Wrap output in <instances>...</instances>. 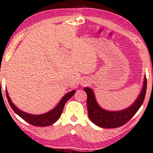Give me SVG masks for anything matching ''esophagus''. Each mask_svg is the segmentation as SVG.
Wrapping results in <instances>:
<instances>
[{
  "instance_id": "34e87169",
  "label": "esophagus",
  "mask_w": 153,
  "mask_h": 153,
  "mask_svg": "<svg viewBox=\"0 0 153 153\" xmlns=\"http://www.w3.org/2000/svg\"><path fill=\"white\" fill-rule=\"evenodd\" d=\"M89 84V80L88 79H84V80H82V82H81L82 86H86V85Z\"/></svg>"
}]
</instances>
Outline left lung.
I'll use <instances>...</instances> for the list:
<instances>
[{
	"label": "left lung",
	"instance_id": "left-lung-1",
	"mask_svg": "<svg viewBox=\"0 0 153 153\" xmlns=\"http://www.w3.org/2000/svg\"><path fill=\"white\" fill-rule=\"evenodd\" d=\"M87 94L88 113L90 121L100 128H115L122 126L133 117L144 102L146 91V77H144L140 94L133 104L121 111H108L100 107L96 99L94 91L88 87L84 88Z\"/></svg>",
	"mask_w": 153,
	"mask_h": 153
}]
</instances>
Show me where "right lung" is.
Instances as JSON below:
<instances>
[{
  "mask_svg": "<svg viewBox=\"0 0 153 153\" xmlns=\"http://www.w3.org/2000/svg\"><path fill=\"white\" fill-rule=\"evenodd\" d=\"M75 92H76V90H74L71 92L67 93L62 98V99L58 103V105L51 111H48V112L42 114V115H32V114L25 113L24 111H22L19 109L12 102L8 92H7V90H6L7 100H8L9 105L14 112L17 115H19L20 117H22L23 120L31 124V125L39 127L48 126L53 124L54 123H55L59 120V117H61L62 112L63 111L65 104L66 102L69 98H71L72 96L75 94Z\"/></svg>",
  "mask_w": 153,
  "mask_h": 153,
  "instance_id": "obj_1",
  "label": "right lung"
}]
</instances>
